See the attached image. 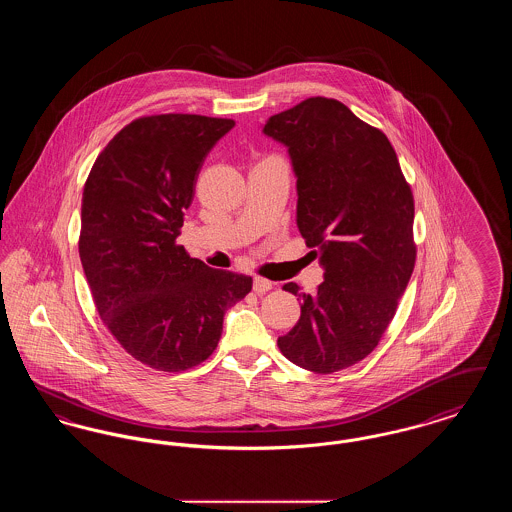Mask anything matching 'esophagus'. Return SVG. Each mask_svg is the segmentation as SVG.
I'll use <instances>...</instances> for the list:
<instances>
[{
  "instance_id": "34e87169",
  "label": "esophagus",
  "mask_w": 512,
  "mask_h": 512,
  "mask_svg": "<svg viewBox=\"0 0 512 512\" xmlns=\"http://www.w3.org/2000/svg\"><path fill=\"white\" fill-rule=\"evenodd\" d=\"M268 290H272V282H268L265 278H259V276L253 278V292L265 293Z\"/></svg>"
}]
</instances>
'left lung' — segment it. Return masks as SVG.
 I'll use <instances>...</instances> for the list:
<instances>
[{
	"label": "left lung",
	"mask_w": 512,
	"mask_h": 512,
	"mask_svg": "<svg viewBox=\"0 0 512 512\" xmlns=\"http://www.w3.org/2000/svg\"><path fill=\"white\" fill-rule=\"evenodd\" d=\"M263 134L288 149L297 228L324 268L313 295L284 284L303 305L278 347L293 365L332 374L378 345L411 280L413 194L386 134L336 99H305Z\"/></svg>",
	"instance_id": "obj_1"
}]
</instances>
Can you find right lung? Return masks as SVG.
<instances>
[{"mask_svg":"<svg viewBox=\"0 0 512 512\" xmlns=\"http://www.w3.org/2000/svg\"><path fill=\"white\" fill-rule=\"evenodd\" d=\"M230 119L155 115L99 153L82 195L80 261L99 317L140 363L180 372L217 347L251 276L207 267L176 245L207 153Z\"/></svg>","mask_w":512,"mask_h":512,"instance_id":"add662e5","label":"right lung"}]
</instances>
